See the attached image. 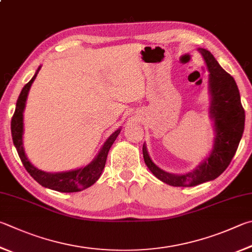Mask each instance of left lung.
I'll return each instance as SVG.
<instances>
[{"mask_svg":"<svg viewBox=\"0 0 252 252\" xmlns=\"http://www.w3.org/2000/svg\"><path fill=\"white\" fill-rule=\"evenodd\" d=\"M198 50L209 71V117L214 122L215 130L214 144L209 155L193 171L172 174L163 171L151 159L145 143L142 150L149 170L159 181L171 186L191 187L217 178L230 164L245 129V110L235 79L222 69L212 53L204 48Z\"/></svg>","mask_w":252,"mask_h":252,"instance_id":"left-lung-1","label":"left lung"}]
</instances>
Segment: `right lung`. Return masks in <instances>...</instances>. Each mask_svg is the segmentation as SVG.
Wrapping results in <instances>:
<instances>
[{"mask_svg":"<svg viewBox=\"0 0 252 252\" xmlns=\"http://www.w3.org/2000/svg\"><path fill=\"white\" fill-rule=\"evenodd\" d=\"M40 67L42 66H39L37 68L33 78L23 87L21 94L18 95L15 112L13 114L11 121L13 143L15 145L18 157H20L23 165L26 168V171L29 172L30 175L33 177L36 182L39 183L40 185L49 189L62 191V193H75V191H80L82 189H88V187L94 185V183L99 180V177L101 175L104 168V165H106L109 150H110L113 142L116 141L117 136L120 133L121 127H119L118 130L114 131L113 133L109 136L101 146V149H100L99 153L95 155V158L93 161L89 164H87L86 166L66 172L49 173L39 170V168L33 165L30 159L27 158L24 146H23V132H24V122H23L24 117H23V113H24L27 95H29L31 86L34 82L38 71L40 70Z\"/></svg>","mask_w":252,"mask_h":252,"instance_id":"1","label":"right lung"}]
</instances>
